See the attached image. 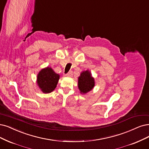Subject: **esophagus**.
I'll return each instance as SVG.
<instances>
[{"mask_svg":"<svg viewBox=\"0 0 149 149\" xmlns=\"http://www.w3.org/2000/svg\"><path fill=\"white\" fill-rule=\"evenodd\" d=\"M72 71L69 72L65 75V76H67L68 77H72Z\"/></svg>","mask_w":149,"mask_h":149,"instance_id":"obj_1","label":"esophagus"}]
</instances>
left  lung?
<instances>
[{
  "label": "left lung",
  "mask_w": 149,
  "mask_h": 149,
  "mask_svg": "<svg viewBox=\"0 0 149 149\" xmlns=\"http://www.w3.org/2000/svg\"><path fill=\"white\" fill-rule=\"evenodd\" d=\"M95 86V78L91 72L88 70L82 71L78 77V88L81 94H86L94 88Z\"/></svg>",
  "instance_id": "left-lung-1"
}]
</instances>
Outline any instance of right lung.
<instances>
[{
  "label": "right lung",
  "mask_w": 149,
  "mask_h": 149,
  "mask_svg": "<svg viewBox=\"0 0 149 149\" xmlns=\"http://www.w3.org/2000/svg\"><path fill=\"white\" fill-rule=\"evenodd\" d=\"M60 75L54 72L50 67L42 69L37 76V84L43 93L52 92L57 86Z\"/></svg>",
  "instance_id": "right-lung-1"
}]
</instances>
